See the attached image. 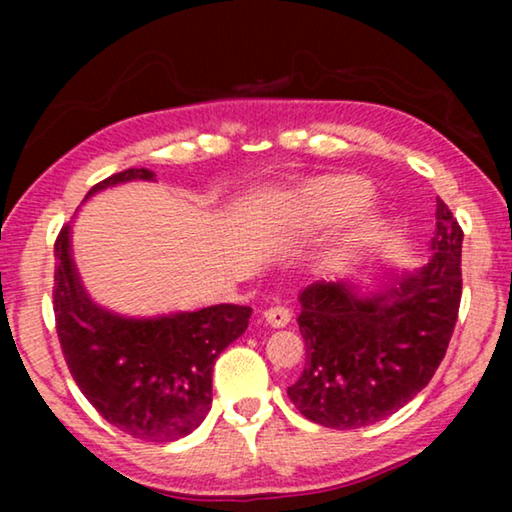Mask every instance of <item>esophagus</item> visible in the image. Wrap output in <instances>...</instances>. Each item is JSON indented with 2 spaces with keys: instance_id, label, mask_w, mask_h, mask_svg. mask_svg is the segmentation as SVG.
Wrapping results in <instances>:
<instances>
[{
  "instance_id": "1",
  "label": "esophagus",
  "mask_w": 512,
  "mask_h": 512,
  "mask_svg": "<svg viewBox=\"0 0 512 512\" xmlns=\"http://www.w3.org/2000/svg\"><path fill=\"white\" fill-rule=\"evenodd\" d=\"M263 319H265V324L272 326V328H284L291 321V310H289V307H284V305L268 307V310L263 312Z\"/></svg>"
}]
</instances>
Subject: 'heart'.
<instances>
[{
  "label": "heart",
  "instance_id": "obj_1",
  "mask_svg": "<svg viewBox=\"0 0 512 512\" xmlns=\"http://www.w3.org/2000/svg\"><path fill=\"white\" fill-rule=\"evenodd\" d=\"M370 184L354 174H333L307 181L289 198L291 221L300 230L331 226L345 216L342 226L331 235L321 251L319 263L326 272H340L356 261L375 233L380 216L370 205Z\"/></svg>",
  "mask_w": 512,
  "mask_h": 512
}]
</instances>
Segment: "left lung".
I'll return each instance as SVG.
<instances>
[{"label": "left lung", "instance_id": "left-lung-1", "mask_svg": "<svg viewBox=\"0 0 512 512\" xmlns=\"http://www.w3.org/2000/svg\"><path fill=\"white\" fill-rule=\"evenodd\" d=\"M461 233L436 200L431 256L370 284L317 282L300 293L305 370L286 389L310 422L361 429L410 403L443 361L461 300Z\"/></svg>", "mask_w": 512, "mask_h": 512}]
</instances>
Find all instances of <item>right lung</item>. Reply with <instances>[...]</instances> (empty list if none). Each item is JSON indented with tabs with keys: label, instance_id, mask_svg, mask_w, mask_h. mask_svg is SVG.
<instances>
[{
	"label": "right lung",
	"instance_id": "1",
	"mask_svg": "<svg viewBox=\"0 0 512 512\" xmlns=\"http://www.w3.org/2000/svg\"><path fill=\"white\" fill-rule=\"evenodd\" d=\"M130 181H156L130 167L100 181L83 202ZM55 324L74 382L116 429L146 443H174L212 408L219 354L247 331L251 307L212 305L193 312L125 317L90 298L72 251V223L55 242Z\"/></svg>",
	"mask_w": 512,
	"mask_h": 512
}]
</instances>
